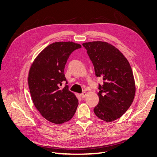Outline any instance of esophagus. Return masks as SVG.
Here are the masks:
<instances>
[{"instance_id": "34e87169", "label": "esophagus", "mask_w": 157, "mask_h": 157, "mask_svg": "<svg viewBox=\"0 0 157 157\" xmlns=\"http://www.w3.org/2000/svg\"><path fill=\"white\" fill-rule=\"evenodd\" d=\"M86 95H87V93L86 92H83L82 94H80V96L82 98H84L86 97Z\"/></svg>"}]
</instances>
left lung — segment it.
<instances>
[{
  "label": "left lung",
  "mask_w": 157,
  "mask_h": 157,
  "mask_svg": "<svg viewBox=\"0 0 157 157\" xmlns=\"http://www.w3.org/2000/svg\"><path fill=\"white\" fill-rule=\"evenodd\" d=\"M95 68L98 85L99 102L94 108L96 116L105 122L114 121L124 115L132 104L135 84L130 64L124 55L110 44L94 41L83 43Z\"/></svg>",
  "instance_id": "obj_1"
}]
</instances>
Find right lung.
Instances as JSON below:
<instances>
[{"label":"right lung","instance_id":"obj_1","mask_svg":"<svg viewBox=\"0 0 157 157\" xmlns=\"http://www.w3.org/2000/svg\"><path fill=\"white\" fill-rule=\"evenodd\" d=\"M80 48L73 42H54L44 49L31 66L28 85L31 98L41 115L52 123L69 121L77 110L78 100L68 90L64 67L71 53ZM64 82L65 87L62 88Z\"/></svg>","mask_w":157,"mask_h":157}]
</instances>
